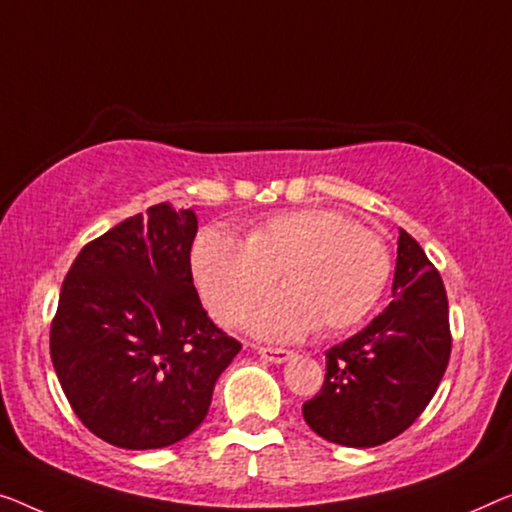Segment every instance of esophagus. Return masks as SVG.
I'll list each match as a JSON object with an SVG mask.
<instances>
[{
  "label": "esophagus",
  "instance_id": "1",
  "mask_svg": "<svg viewBox=\"0 0 512 512\" xmlns=\"http://www.w3.org/2000/svg\"><path fill=\"white\" fill-rule=\"evenodd\" d=\"M259 356H262L264 361H271V363H285L292 358V352H289V349H280V347H259Z\"/></svg>",
  "mask_w": 512,
  "mask_h": 512
}]
</instances>
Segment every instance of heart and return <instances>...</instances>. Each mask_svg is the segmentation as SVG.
Returning <instances> with one entry per match:
<instances>
[{
	"label": "heart",
	"mask_w": 512,
	"mask_h": 512,
	"mask_svg": "<svg viewBox=\"0 0 512 512\" xmlns=\"http://www.w3.org/2000/svg\"><path fill=\"white\" fill-rule=\"evenodd\" d=\"M190 269L202 301L220 324L243 322L280 273L285 292L250 317V331L287 340L312 326L338 333L363 322L391 278V253L379 234L333 209L269 216L248 239L207 227L195 239Z\"/></svg>",
	"instance_id": "1"
}]
</instances>
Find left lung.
<instances>
[{"mask_svg":"<svg viewBox=\"0 0 512 512\" xmlns=\"http://www.w3.org/2000/svg\"><path fill=\"white\" fill-rule=\"evenodd\" d=\"M451 345L444 280L414 236L400 230L393 301L326 352L322 391L303 404L305 423L340 446L386 444L430 404Z\"/></svg>","mask_w":512,"mask_h":512,"instance_id":"1","label":"left lung"}]
</instances>
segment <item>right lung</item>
<instances>
[{
    "mask_svg": "<svg viewBox=\"0 0 512 512\" xmlns=\"http://www.w3.org/2000/svg\"><path fill=\"white\" fill-rule=\"evenodd\" d=\"M195 234L193 211L154 204L89 241L61 285L52 365L75 416L112 446L186 439L241 349L197 296Z\"/></svg>",
    "mask_w": 512,
    "mask_h": 512,
    "instance_id": "right-lung-1",
    "label": "right lung"
}]
</instances>
